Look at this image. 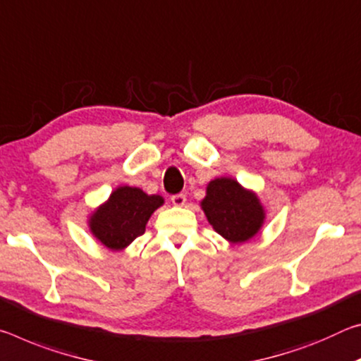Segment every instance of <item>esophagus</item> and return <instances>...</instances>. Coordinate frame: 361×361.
<instances>
[{
    "label": "esophagus",
    "instance_id": "esophagus-1",
    "mask_svg": "<svg viewBox=\"0 0 361 361\" xmlns=\"http://www.w3.org/2000/svg\"><path fill=\"white\" fill-rule=\"evenodd\" d=\"M171 202H173L174 206H184L185 202H187V198H185L184 193H176V195H173V197H171Z\"/></svg>",
    "mask_w": 361,
    "mask_h": 361
}]
</instances>
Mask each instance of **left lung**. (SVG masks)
I'll use <instances>...</instances> for the list:
<instances>
[{
	"label": "left lung",
	"mask_w": 361,
	"mask_h": 361,
	"mask_svg": "<svg viewBox=\"0 0 361 361\" xmlns=\"http://www.w3.org/2000/svg\"><path fill=\"white\" fill-rule=\"evenodd\" d=\"M202 206L216 232L232 243L252 238L264 222V209L256 195L228 177L209 182Z\"/></svg>",
	"instance_id": "obj_1"
}]
</instances>
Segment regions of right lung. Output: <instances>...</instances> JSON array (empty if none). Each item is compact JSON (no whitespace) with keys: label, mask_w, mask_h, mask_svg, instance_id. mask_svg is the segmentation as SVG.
I'll return each instance as SVG.
<instances>
[{"label":"right lung","mask_w":361,"mask_h":361,"mask_svg":"<svg viewBox=\"0 0 361 361\" xmlns=\"http://www.w3.org/2000/svg\"><path fill=\"white\" fill-rule=\"evenodd\" d=\"M163 204L159 195H147L135 187H120L94 212L91 230L110 250H123L144 235L152 212Z\"/></svg>","instance_id":"obj_1"}]
</instances>
